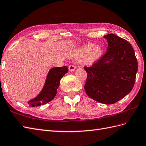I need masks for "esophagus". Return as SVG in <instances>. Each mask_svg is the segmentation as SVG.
Listing matches in <instances>:
<instances>
[{"instance_id": "34e87169", "label": "esophagus", "mask_w": 146, "mask_h": 146, "mask_svg": "<svg viewBox=\"0 0 146 146\" xmlns=\"http://www.w3.org/2000/svg\"><path fill=\"white\" fill-rule=\"evenodd\" d=\"M68 69H69L70 72H73V71H74V70L76 69V66L74 65V64L70 65H69V66H68Z\"/></svg>"}]
</instances>
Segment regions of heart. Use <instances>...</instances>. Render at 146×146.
Listing matches in <instances>:
<instances>
[{
  "label": "heart",
  "mask_w": 146,
  "mask_h": 146,
  "mask_svg": "<svg viewBox=\"0 0 146 146\" xmlns=\"http://www.w3.org/2000/svg\"><path fill=\"white\" fill-rule=\"evenodd\" d=\"M102 48L101 46L93 43H89L84 45L81 48L80 54L83 57H88L91 60H96L100 57L102 54Z\"/></svg>",
  "instance_id": "obj_1"
}]
</instances>
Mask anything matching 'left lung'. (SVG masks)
Here are the masks:
<instances>
[{"label": "left lung", "instance_id": "obj_1", "mask_svg": "<svg viewBox=\"0 0 146 146\" xmlns=\"http://www.w3.org/2000/svg\"><path fill=\"white\" fill-rule=\"evenodd\" d=\"M107 39L106 53L91 66H84L88 76L84 89L93 100L113 104L124 98L133 88L137 62L133 48L126 40L113 34Z\"/></svg>", "mask_w": 146, "mask_h": 146}]
</instances>
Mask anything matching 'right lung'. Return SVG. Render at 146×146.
<instances>
[{
  "instance_id": "right-lung-1",
  "label": "right lung",
  "mask_w": 146,
  "mask_h": 146,
  "mask_svg": "<svg viewBox=\"0 0 146 146\" xmlns=\"http://www.w3.org/2000/svg\"><path fill=\"white\" fill-rule=\"evenodd\" d=\"M66 66L55 67L50 70L42 91L35 98L28 102L31 107H37L50 102L57 94L61 78L68 72Z\"/></svg>"
}]
</instances>
